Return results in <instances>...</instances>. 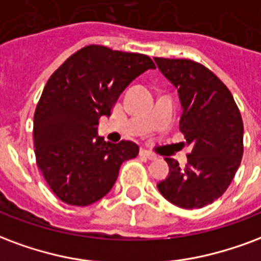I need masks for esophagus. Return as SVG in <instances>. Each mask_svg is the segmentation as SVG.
<instances>
[{
  "instance_id": "34e87169",
  "label": "esophagus",
  "mask_w": 261,
  "mask_h": 261,
  "mask_svg": "<svg viewBox=\"0 0 261 261\" xmlns=\"http://www.w3.org/2000/svg\"><path fill=\"white\" fill-rule=\"evenodd\" d=\"M140 155L144 156V158H146V159H149V160H155L156 159L155 153H152V152H149V150H146V149H141Z\"/></svg>"
}]
</instances>
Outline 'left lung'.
<instances>
[{"label": "left lung", "instance_id": "obj_1", "mask_svg": "<svg viewBox=\"0 0 261 261\" xmlns=\"http://www.w3.org/2000/svg\"><path fill=\"white\" fill-rule=\"evenodd\" d=\"M177 88L182 115L179 130L192 145L188 165L166 158L169 175L158 182L166 199L182 209H200L225 192L244 155V124L238 106L214 73L188 59L155 58Z\"/></svg>", "mask_w": 261, "mask_h": 261}]
</instances>
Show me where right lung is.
<instances>
[{
  "mask_svg": "<svg viewBox=\"0 0 261 261\" xmlns=\"http://www.w3.org/2000/svg\"><path fill=\"white\" fill-rule=\"evenodd\" d=\"M148 69L149 57L88 45L73 54L47 82L34 113L38 169L65 203L87 206L115 185L123 162L138 155L131 141L106 142L98 120L111 116L120 94Z\"/></svg>",
  "mask_w": 261,
  "mask_h": 261,
  "instance_id": "add662e5",
  "label": "right lung"
}]
</instances>
